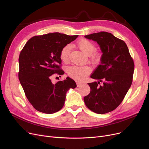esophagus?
I'll list each match as a JSON object with an SVG mask.
<instances>
[{"label": "esophagus", "mask_w": 149, "mask_h": 149, "mask_svg": "<svg viewBox=\"0 0 149 149\" xmlns=\"http://www.w3.org/2000/svg\"><path fill=\"white\" fill-rule=\"evenodd\" d=\"M76 84H77V87H79V86H80L81 85V83H80L79 81H76Z\"/></svg>", "instance_id": "1"}]
</instances>
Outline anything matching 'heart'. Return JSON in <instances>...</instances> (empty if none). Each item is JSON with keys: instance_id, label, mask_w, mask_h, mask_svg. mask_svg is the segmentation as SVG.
<instances>
[{"instance_id": "heart-1", "label": "heart", "mask_w": 149, "mask_h": 149, "mask_svg": "<svg viewBox=\"0 0 149 149\" xmlns=\"http://www.w3.org/2000/svg\"><path fill=\"white\" fill-rule=\"evenodd\" d=\"M83 53L89 57V61L93 65H98L101 61V54L100 52L95 51V46L94 43L86 38H82L77 41L76 43ZM70 46L69 45H65L60 52V60L66 63L69 60ZM92 71L91 68L89 66H72L68 69V74L69 77L77 81H82Z\"/></svg>"}]
</instances>
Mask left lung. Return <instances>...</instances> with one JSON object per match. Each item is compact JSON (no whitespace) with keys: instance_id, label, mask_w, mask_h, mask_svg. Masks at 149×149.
I'll return each mask as SVG.
<instances>
[{"instance_id":"left-lung-1","label":"left lung","mask_w":149,"mask_h":149,"mask_svg":"<svg viewBox=\"0 0 149 149\" xmlns=\"http://www.w3.org/2000/svg\"><path fill=\"white\" fill-rule=\"evenodd\" d=\"M84 37L97 42L103 52L101 65L91 76L98 81L88 83L91 92L84 97L85 104L97 113L110 112L121 104L131 86L134 60L126 43L110 33L101 31ZM100 82L102 86L98 85Z\"/></svg>"}]
</instances>
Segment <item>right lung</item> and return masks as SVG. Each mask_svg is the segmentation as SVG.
<instances>
[{
  "label": "right lung",
  "instance_id": "right-lung-1",
  "mask_svg": "<svg viewBox=\"0 0 149 149\" xmlns=\"http://www.w3.org/2000/svg\"><path fill=\"white\" fill-rule=\"evenodd\" d=\"M77 37L59 33L36 36L22 49L19 79L26 98L37 111L48 114L59 111L64 106L67 91L76 88L75 82L69 77L55 84L51 78L64 74L60 52Z\"/></svg>",
  "mask_w": 149,
  "mask_h": 149
}]
</instances>
